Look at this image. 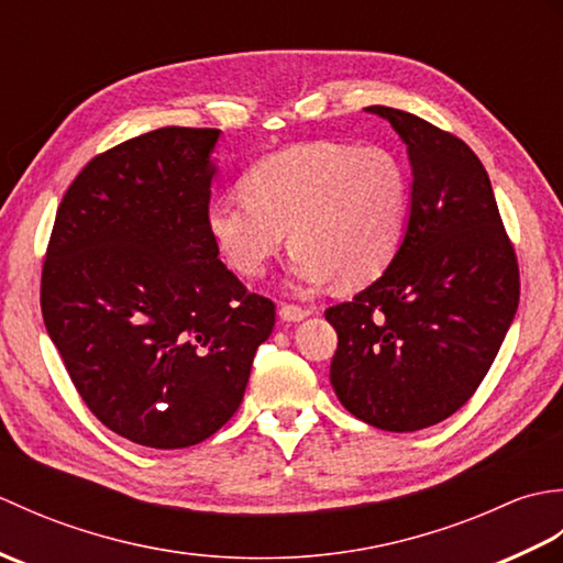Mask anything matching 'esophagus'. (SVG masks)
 Instances as JSON below:
<instances>
[{
	"label": "esophagus",
	"instance_id": "1",
	"mask_svg": "<svg viewBox=\"0 0 563 563\" xmlns=\"http://www.w3.org/2000/svg\"><path fill=\"white\" fill-rule=\"evenodd\" d=\"M278 314L283 321H302L305 317H309V309H305L300 305H280Z\"/></svg>",
	"mask_w": 563,
	"mask_h": 563
}]
</instances>
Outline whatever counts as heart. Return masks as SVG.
Wrapping results in <instances>:
<instances>
[{"label": "heart", "mask_w": 563, "mask_h": 563, "mask_svg": "<svg viewBox=\"0 0 563 563\" xmlns=\"http://www.w3.org/2000/svg\"><path fill=\"white\" fill-rule=\"evenodd\" d=\"M244 196H218L208 232L230 268L256 278L290 232L292 275L339 288L377 280L397 256L409 210V178L382 147L307 142L268 154L246 172Z\"/></svg>", "instance_id": "heart-1"}]
</instances>
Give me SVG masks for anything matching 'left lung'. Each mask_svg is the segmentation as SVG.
Segmentation results:
<instances>
[{
	"label": "left lung",
	"instance_id": "obj_1",
	"mask_svg": "<svg viewBox=\"0 0 563 563\" xmlns=\"http://www.w3.org/2000/svg\"><path fill=\"white\" fill-rule=\"evenodd\" d=\"M411 162V210L389 268L327 309L339 333L331 385L355 418L391 433L445 421L470 401L520 300L516 249L479 157L445 130L389 106Z\"/></svg>",
	"mask_w": 563,
	"mask_h": 563
}]
</instances>
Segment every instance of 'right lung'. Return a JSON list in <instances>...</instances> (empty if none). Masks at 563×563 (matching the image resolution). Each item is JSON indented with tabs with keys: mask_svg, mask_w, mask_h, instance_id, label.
<instances>
[{
	"mask_svg": "<svg viewBox=\"0 0 563 563\" xmlns=\"http://www.w3.org/2000/svg\"><path fill=\"white\" fill-rule=\"evenodd\" d=\"M214 128H159L97 154L59 202L41 309L71 385L137 445H198L230 421L275 305L208 232Z\"/></svg>",
	"mask_w": 563,
	"mask_h": 563,
	"instance_id": "right-lung-1",
	"label": "right lung"
}]
</instances>
